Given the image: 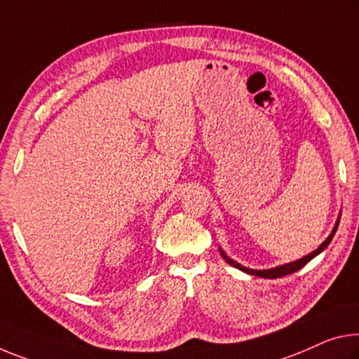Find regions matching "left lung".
Masks as SVG:
<instances>
[{"label":"left lung","instance_id":"8db88e82","mask_svg":"<svg viewBox=\"0 0 359 359\" xmlns=\"http://www.w3.org/2000/svg\"><path fill=\"white\" fill-rule=\"evenodd\" d=\"M339 220H340V219H337V222H335V226H334V230L331 231V235H329V236L326 238V241H324V243L321 244V246L316 249V251H313L311 254L305 255V257H302V259H299V260H295V262H291V264H286V265L276 266V269H270V270H252V269H246V266H243L241 264H238V262L231 260L230 257H226V254H225L224 251H222V249H220V254H222V257L225 259L226 264H230L231 266H235V269H238V270L246 271V273H249V275L260 276V278H270V280H273V278H281V276L291 275V273L300 270V269H302V266H305L306 264H309V262H310L313 257H316L318 254H321V252L324 251V249H326V248L329 246V243L332 241V238H334V235H335V231H337Z\"/></svg>","mask_w":359,"mask_h":359}]
</instances>
